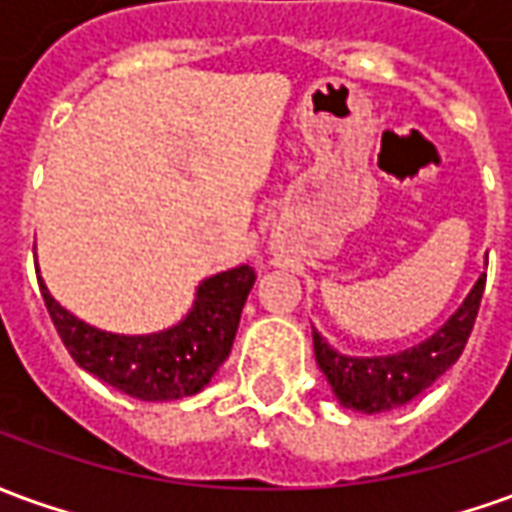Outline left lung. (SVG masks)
Masks as SVG:
<instances>
[{
    "label": "left lung",
    "mask_w": 512,
    "mask_h": 512,
    "mask_svg": "<svg viewBox=\"0 0 512 512\" xmlns=\"http://www.w3.org/2000/svg\"><path fill=\"white\" fill-rule=\"evenodd\" d=\"M485 274L474 282L463 305L446 318L441 330H435L427 341L410 346L405 352L382 357H352L332 349L327 338L313 327V349L316 363L330 382L335 399L357 413H385L393 407L407 405L418 393L427 391L446 368L455 366L463 355L474 318L480 310Z\"/></svg>",
    "instance_id": "1"
}]
</instances>
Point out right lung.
Returning <instances> with one entry per match:
<instances>
[{
	"label": "right lung",
	"instance_id": "1",
	"mask_svg": "<svg viewBox=\"0 0 512 512\" xmlns=\"http://www.w3.org/2000/svg\"><path fill=\"white\" fill-rule=\"evenodd\" d=\"M38 282L57 335L77 366L127 396L171 402L202 391L230 357L241 310L255 285V271L235 266L207 277L196 288L194 305L185 318L146 335H119L91 327L60 305L41 277Z\"/></svg>",
	"mask_w": 512,
	"mask_h": 512
}]
</instances>
